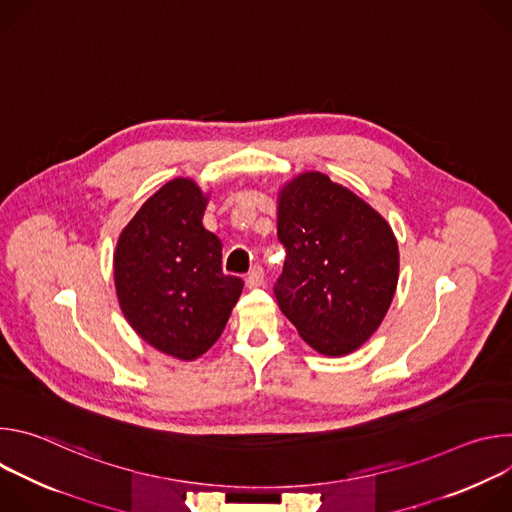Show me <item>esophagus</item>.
Masks as SVG:
<instances>
[{
	"label": "esophagus",
	"mask_w": 512,
	"mask_h": 512,
	"mask_svg": "<svg viewBox=\"0 0 512 512\" xmlns=\"http://www.w3.org/2000/svg\"><path fill=\"white\" fill-rule=\"evenodd\" d=\"M263 281H265V271H263L261 265H255V267L247 273V277H245V283H247L249 289L263 285Z\"/></svg>",
	"instance_id": "esophagus-1"
}]
</instances>
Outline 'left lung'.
I'll use <instances>...</instances> for the list:
<instances>
[{
    "instance_id": "left-lung-1",
    "label": "left lung",
    "mask_w": 512,
    "mask_h": 512,
    "mask_svg": "<svg viewBox=\"0 0 512 512\" xmlns=\"http://www.w3.org/2000/svg\"><path fill=\"white\" fill-rule=\"evenodd\" d=\"M277 239L285 261L273 294L300 336L326 356L367 342L399 277L397 239L385 218L326 174L306 172L281 190Z\"/></svg>"
}]
</instances>
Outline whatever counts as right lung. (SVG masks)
<instances>
[{
    "mask_svg": "<svg viewBox=\"0 0 512 512\" xmlns=\"http://www.w3.org/2000/svg\"><path fill=\"white\" fill-rule=\"evenodd\" d=\"M206 198L176 178L145 202L115 251L123 316L154 348L180 360L204 354L223 334L243 279L223 273V245L202 227Z\"/></svg>",
    "mask_w": 512,
    "mask_h": 512,
    "instance_id": "right-lung-1",
    "label": "right lung"
}]
</instances>
